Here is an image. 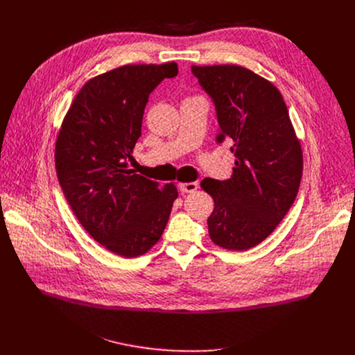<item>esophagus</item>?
<instances>
[{
    "label": "esophagus",
    "mask_w": 355,
    "mask_h": 355,
    "mask_svg": "<svg viewBox=\"0 0 355 355\" xmlns=\"http://www.w3.org/2000/svg\"><path fill=\"white\" fill-rule=\"evenodd\" d=\"M199 188V184L198 182H182L180 185V189L185 193H189V192H195L196 189Z\"/></svg>",
    "instance_id": "obj_1"
}]
</instances>
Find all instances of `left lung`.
<instances>
[{"label":"left lung","instance_id":"1","mask_svg":"<svg viewBox=\"0 0 355 355\" xmlns=\"http://www.w3.org/2000/svg\"><path fill=\"white\" fill-rule=\"evenodd\" d=\"M191 70L214 99L216 141H227L236 157L232 178L200 182L215 202L209 236L222 248L244 251L264 241L292 207L303 170L300 141L271 81L237 64Z\"/></svg>","mask_w":355,"mask_h":355}]
</instances>
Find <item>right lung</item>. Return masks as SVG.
Instances as JSON below:
<instances>
[{"mask_svg": "<svg viewBox=\"0 0 355 355\" xmlns=\"http://www.w3.org/2000/svg\"><path fill=\"white\" fill-rule=\"evenodd\" d=\"M177 74V63L128 64L88 80L58 135L56 171L69 205L94 240L126 259L160 240L178 196L174 182L160 188L126 163L150 92Z\"/></svg>", "mask_w": 355, "mask_h": 355, "instance_id": "1", "label": "right lung"}]
</instances>
